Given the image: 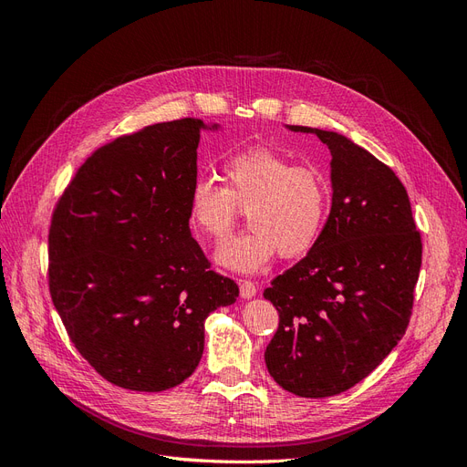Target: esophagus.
<instances>
[{
    "mask_svg": "<svg viewBox=\"0 0 467 467\" xmlns=\"http://www.w3.org/2000/svg\"><path fill=\"white\" fill-rule=\"evenodd\" d=\"M239 292H242V298H253L257 294V285L251 280H239Z\"/></svg>",
    "mask_w": 467,
    "mask_h": 467,
    "instance_id": "esophagus-1",
    "label": "esophagus"
}]
</instances>
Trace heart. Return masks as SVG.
Segmentation results:
<instances>
[{"label":"heart","mask_w":467,"mask_h":467,"mask_svg":"<svg viewBox=\"0 0 467 467\" xmlns=\"http://www.w3.org/2000/svg\"><path fill=\"white\" fill-rule=\"evenodd\" d=\"M220 185L199 177L189 192V220L212 239L230 234L247 208L251 230L225 242L216 259L239 273H257L278 253L300 257L312 249L329 216L331 189L319 169L294 165L288 155L266 146H249L223 160Z\"/></svg>","instance_id":"b5f03b06"}]
</instances>
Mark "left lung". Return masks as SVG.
I'll use <instances>...</instances> for the list:
<instances>
[{"instance_id": "1", "label": "left lung", "mask_w": 467, "mask_h": 467, "mask_svg": "<svg viewBox=\"0 0 467 467\" xmlns=\"http://www.w3.org/2000/svg\"><path fill=\"white\" fill-rule=\"evenodd\" d=\"M312 132L331 151V212L317 244L263 296L278 312L268 374L300 398L350 389L384 360L411 319L422 244L403 182L337 132Z\"/></svg>"}]
</instances>
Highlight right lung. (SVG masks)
Instances as JSON below:
<instances>
[{"label":"right lung","mask_w":467,"mask_h":467,"mask_svg":"<svg viewBox=\"0 0 467 467\" xmlns=\"http://www.w3.org/2000/svg\"><path fill=\"white\" fill-rule=\"evenodd\" d=\"M204 129L181 119L112 140L78 169L52 212L56 312L79 355L124 389L185 381L202 357L206 317L239 296L189 228Z\"/></svg>","instance_id":"right-lung-1"}]
</instances>
